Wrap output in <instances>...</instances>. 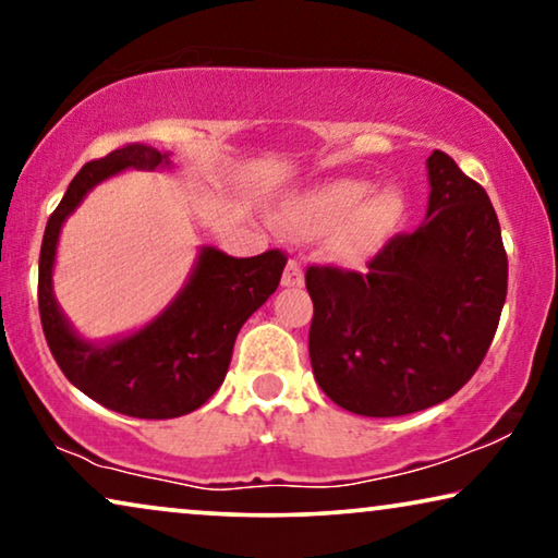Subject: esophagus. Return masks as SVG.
Wrapping results in <instances>:
<instances>
[{
	"label": "esophagus",
	"instance_id": "34e87169",
	"mask_svg": "<svg viewBox=\"0 0 558 558\" xmlns=\"http://www.w3.org/2000/svg\"><path fill=\"white\" fill-rule=\"evenodd\" d=\"M302 281H304L302 262L296 256L289 258L287 269H284V277H281V284H284V287H302Z\"/></svg>",
	"mask_w": 558,
	"mask_h": 558
}]
</instances>
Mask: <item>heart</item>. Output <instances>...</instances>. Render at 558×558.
I'll return each mask as SVG.
<instances>
[{
    "label": "heart",
    "instance_id": "heart-1",
    "mask_svg": "<svg viewBox=\"0 0 558 558\" xmlns=\"http://www.w3.org/2000/svg\"><path fill=\"white\" fill-rule=\"evenodd\" d=\"M368 185L355 180H340L304 193L289 205L287 223L304 233L330 231L342 219L347 223L335 233V254L348 262H361L384 243L399 223L403 203L396 190H380L363 203Z\"/></svg>",
    "mask_w": 558,
    "mask_h": 558
}]
</instances>
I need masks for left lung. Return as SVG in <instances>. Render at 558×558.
Wrapping results in <instances>:
<instances>
[{
	"label": "left lung",
	"instance_id": "obj_1",
	"mask_svg": "<svg viewBox=\"0 0 558 558\" xmlns=\"http://www.w3.org/2000/svg\"><path fill=\"white\" fill-rule=\"evenodd\" d=\"M429 208L368 271L307 266L310 361L327 399L361 416L447 401L475 376L508 294V256L490 197L441 149L426 159Z\"/></svg>",
	"mask_w": 558,
	"mask_h": 558
}]
</instances>
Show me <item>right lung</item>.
<instances>
[{
	"label": "right lung",
	"instance_id": "add662e5",
	"mask_svg": "<svg viewBox=\"0 0 558 558\" xmlns=\"http://www.w3.org/2000/svg\"><path fill=\"white\" fill-rule=\"evenodd\" d=\"M167 162L157 149L129 144L90 159L68 185L48 218L40 248L37 307L45 340L75 388L119 414L174 418L201 409L223 384L241 325L277 292L287 254L279 248L251 258L203 248L182 294L149 327L132 338L94 348L75 338L52 296L50 274L63 220L96 182L124 170H155Z\"/></svg>",
	"mask_w": 558,
	"mask_h": 558
}]
</instances>
